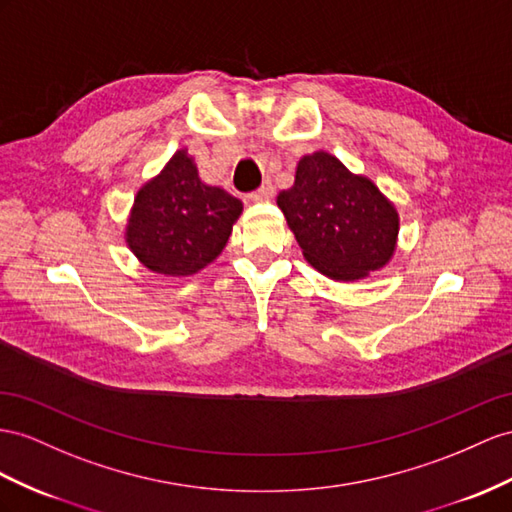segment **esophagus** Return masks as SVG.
<instances>
[{
    "label": "esophagus",
    "instance_id": "34e87169",
    "mask_svg": "<svg viewBox=\"0 0 512 512\" xmlns=\"http://www.w3.org/2000/svg\"><path fill=\"white\" fill-rule=\"evenodd\" d=\"M272 196H274V188H272L270 181H266L259 190L248 194V201H251V203H264V201H270Z\"/></svg>",
    "mask_w": 512,
    "mask_h": 512
}]
</instances>
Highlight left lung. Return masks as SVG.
Here are the masks:
<instances>
[{"label": "left lung", "mask_w": 512, "mask_h": 512, "mask_svg": "<svg viewBox=\"0 0 512 512\" xmlns=\"http://www.w3.org/2000/svg\"><path fill=\"white\" fill-rule=\"evenodd\" d=\"M277 205L309 264L333 281H359L396 253L400 216L376 183L326 151L300 157Z\"/></svg>", "instance_id": "8db88e82"}]
</instances>
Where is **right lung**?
Listing matches in <instances>:
<instances>
[{
  "label": "right lung",
  "instance_id": "1",
  "mask_svg": "<svg viewBox=\"0 0 512 512\" xmlns=\"http://www.w3.org/2000/svg\"><path fill=\"white\" fill-rule=\"evenodd\" d=\"M242 209L227 190L201 181L194 157L179 149L138 190L125 242L147 270L190 277L222 253Z\"/></svg>",
  "mask_w": 512,
  "mask_h": 512
}]
</instances>
